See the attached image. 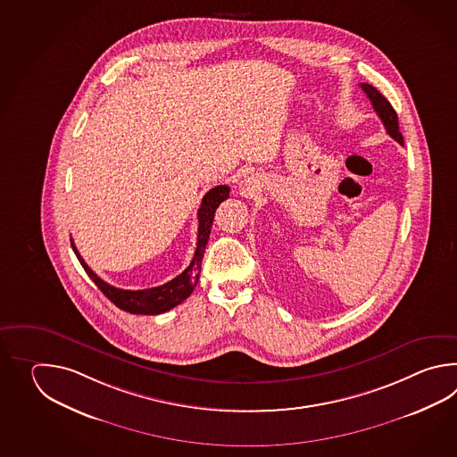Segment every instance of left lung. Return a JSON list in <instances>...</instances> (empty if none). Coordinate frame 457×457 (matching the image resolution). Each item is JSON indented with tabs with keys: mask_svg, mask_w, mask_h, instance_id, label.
<instances>
[{
	"mask_svg": "<svg viewBox=\"0 0 457 457\" xmlns=\"http://www.w3.org/2000/svg\"><path fill=\"white\" fill-rule=\"evenodd\" d=\"M361 89L370 97V104L374 107V111L378 112L380 117L382 124L386 127L388 136L392 137L394 140H397L400 145H403V137L398 130V117L395 109L388 103L386 97L382 96V93L378 91L372 85L368 83H361Z\"/></svg>",
	"mask_w": 457,
	"mask_h": 457,
	"instance_id": "left-lung-1",
	"label": "left lung"
}]
</instances>
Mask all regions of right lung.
I'll list each match as a JSON object with an SVG mask.
<instances>
[{
	"label": "right lung",
	"mask_w": 457,
	"mask_h": 457,
	"mask_svg": "<svg viewBox=\"0 0 457 457\" xmlns=\"http://www.w3.org/2000/svg\"><path fill=\"white\" fill-rule=\"evenodd\" d=\"M228 193H230L228 186H215L203 197V203L197 211L199 227H197V243H195L193 262H189V266L179 276H176L175 279L166 282L163 286L150 287L144 291H126V289L114 287V286L103 281L96 272L91 271V268L78 253L73 240H71V248L77 254L78 262H81L87 276L91 278V281L96 284L97 289L103 292L107 299L120 311L137 313V315H158V313L171 311L173 307L186 301L191 295V292L195 291V284L199 281L201 262L204 258L205 245L209 242L215 211L222 201L228 199V195H230Z\"/></svg>",
	"instance_id": "1"
}]
</instances>
